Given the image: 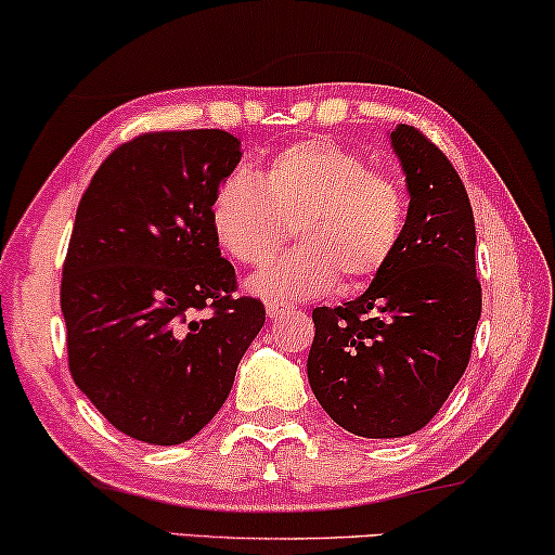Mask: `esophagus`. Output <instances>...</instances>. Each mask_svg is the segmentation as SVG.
<instances>
[{
	"instance_id": "obj_1",
	"label": "esophagus",
	"mask_w": 555,
	"mask_h": 555,
	"mask_svg": "<svg viewBox=\"0 0 555 555\" xmlns=\"http://www.w3.org/2000/svg\"><path fill=\"white\" fill-rule=\"evenodd\" d=\"M287 310H291V306H287V302H278V300H270L268 302V318H270V321H278V318H283Z\"/></svg>"
}]
</instances>
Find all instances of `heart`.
<instances>
[{"label": "heart", "instance_id": "b5f03b06", "mask_svg": "<svg viewBox=\"0 0 555 555\" xmlns=\"http://www.w3.org/2000/svg\"><path fill=\"white\" fill-rule=\"evenodd\" d=\"M211 232L232 260L264 268L287 237L298 247L253 280L264 298L308 300L369 283L397 255L406 227V194L391 173L344 143L295 141L255 177L234 171L209 204Z\"/></svg>", "mask_w": 555, "mask_h": 555}]
</instances>
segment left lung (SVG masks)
<instances>
[{
    "label": "left lung",
    "mask_w": 555,
    "mask_h": 555,
    "mask_svg": "<svg viewBox=\"0 0 555 555\" xmlns=\"http://www.w3.org/2000/svg\"><path fill=\"white\" fill-rule=\"evenodd\" d=\"M391 146L406 173L404 237L361 298L315 308L308 382L351 435L406 437L435 420L465 374L482 310L465 184L414 126Z\"/></svg>",
    "instance_id": "8db88e82"
}]
</instances>
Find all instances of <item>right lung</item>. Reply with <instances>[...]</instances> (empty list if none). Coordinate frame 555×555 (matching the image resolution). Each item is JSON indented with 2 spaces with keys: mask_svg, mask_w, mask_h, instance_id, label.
<instances>
[{
  "mask_svg": "<svg viewBox=\"0 0 555 555\" xmlns=\"http://www.w3.org/2000/svg\"><path fill=\"white\" fill-rule=\"evenodd\" d=\"M240 156L219 128L141 133L105 158L75 215L60 287L67 366L139 442L181 444L209 424L264 325L209 224Z\"/></svg>",
  "mask_w": 555,
  "mask_h": 555,
  "instance_id": "right-lung-1",
  "label": "right lung"
}]
</instances>
